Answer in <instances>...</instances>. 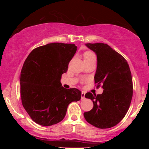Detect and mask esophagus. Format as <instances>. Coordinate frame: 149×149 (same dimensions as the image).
Segmentation results:
<instances>
[{
    "instance_id": "obj_1",
    "label": "esophagus",
    "mask_w": 149,
    "mask_h": 149,
    "mask_svg": "<svg viewBox=\"0 0 149 149\" xmlns=\"http://www.w3.org/2000/svg\"><path fill=\"white\" fill-rule=\"evenodd\" d=\"M85 93L84 92H82L81 93V100L85 99Z\"/></svg>"
}]
</instances>
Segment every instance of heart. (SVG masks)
I'll use <instances>...</instances> for the list:
<instances>
[{"label": "heart", "mask_w": 149, "mask_h": 149, "mask_svg": "<svg viewBox=\"0 0 149 149\" xmlns=\"http://www.w3.org/2000/svg\"><path fill=\"white\" fill-rule=\"evenodd\" d=\"M93 57H95V54L91 52L87 51L84 53V59L90 58H93Z\"/></svg>", "instance_id": "1"}]
</instances>
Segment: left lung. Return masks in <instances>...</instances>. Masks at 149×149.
Wrapping results in <instances>:
<instances>
[{
    "label": "left lung",
    "instance_id": "8db88e82",
    "mask_svg": "<svg viewBox=\"0 0 149 149\" xmlns=\"http://www.w3.org/2000/svg\"><path fill=\"white\" fill-rule=\"evenodd\" d=\"M97 57L95 75L97 86H102L100 95L87 93L85 97L93 102V108L84 112L88 123L100 129L114 127L127 113L133 96L132 74L127 62L107 44L87 43Z\"/></svg>",
    "mask_w": 149,
    "mask_h": 149
}]
</instances>
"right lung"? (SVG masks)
<instances>
[{
    "label": "right lung",
    "instance_id": "obj_1",
    "mask_svg": "<svg viewBox=\"0 0 149 149\" xmlns=\"http://www.w3.org/2000/svg\"><path fill=\"white\" fill-rule=\"evenodd\" d=\"M77 48L49 43L33 50L25 60L19 75L22 102L35 123L50 126L61 122L70 103L81 99L79 89H65L60 82Z\"/></svg>",
    "mask_w": 149,
    "mask_h": 149
}]
</instances>
